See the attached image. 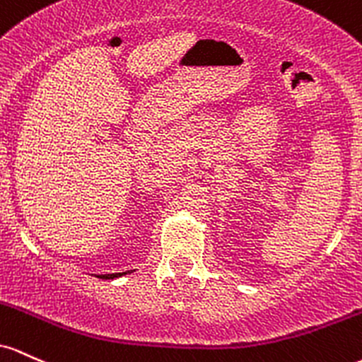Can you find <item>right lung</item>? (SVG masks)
<instances>
[{
    "label": "right lung",
    "instance_id": "obj_1",
    "mask_svg": "<svg viewBox=\"0 0 362 362\" xmlns=\"http://www.w3.org/2000/svg\"><path fill=\"white\" fill-rule=\"evenodd\" d=\"M133 270H128V272H119V274H104V275H95L97 279H104V280H112V279H117V277H123V275L127 274H132Z\"/></svg>",
    "mask_w": 362,
    "mask_h": 362
}]
</instances>
